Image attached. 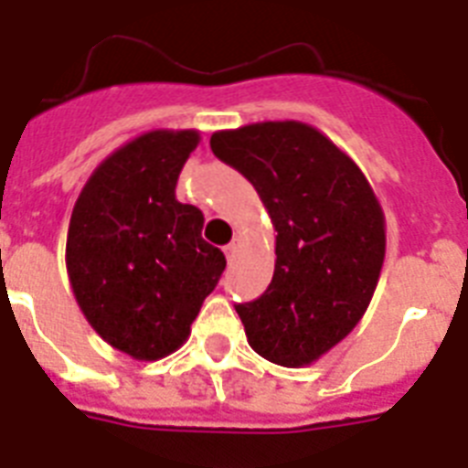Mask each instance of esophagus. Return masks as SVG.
<instances>
[{"label":"esophagus","instance_id":"1","mask_svg":"<svg viewBox=\"0 0 468 468\" xmlns=\"http://www.w3.org/2000/svg\"><path fill=\"white\" fill-rule=\"evenodd\" d=\"M238 250H240V240H233V242H230V245H226L228 261H233V259L238 257Z\"/></svg>","mask_w":468,"mask_h":468}]
</instances>
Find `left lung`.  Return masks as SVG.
<instances>
[{"mask_svg":"<svg viewBox=\"0 0 468 468\" xmlns=\"http://www.w3.org/2000/svg\"><path fill=\"white\" fill-rule=\"evenodd\" d=\"M276 228V271L254 302L235 304L247 343L281 367H307L347 335L374 297L386 259V216L367 176L300 121L211 135Z\"/></svg>","mask_w":468,"mask_h":468,"instance_id":"obj_1","label":"left lung"}]
</instances>
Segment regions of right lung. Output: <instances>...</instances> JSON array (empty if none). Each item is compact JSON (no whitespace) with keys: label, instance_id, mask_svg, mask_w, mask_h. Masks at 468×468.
<instances>
[{"label":"right lung","instance_id":"1","mask_svg":"<svg viewBox=\"0 0 468 468\" xmlns=\"http://www.w3.org/2000/svg\"><path fill=\"white\" fill-rule=\"evenodd\" d=\"M197 131H152L94 168L69 223L66 269L85 319L133 359L171 355L226 269L204 216L176 199Z\"/></svg>","mask_w":468,"mask_h":468}]
</instances>
